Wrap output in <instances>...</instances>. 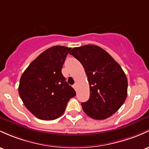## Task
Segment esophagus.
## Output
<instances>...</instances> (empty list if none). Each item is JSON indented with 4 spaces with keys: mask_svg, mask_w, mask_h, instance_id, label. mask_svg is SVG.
<instances>
[{
    "mask_svg": "<svg viewBox=\"0 0 149 149\" xmlns=\"http://www.w3.org/2000/svg\"><path fill=\"white\" fill-rule=\"evenodd\" d=\"M76 86H77V85H76V83H75V84L73 85V88H74V89H76Z\"/></svg>",
    "mask_w": 149,
    "mask_h": 149,
    "instance_id": "34e87169",
    "label": "esophagus"
}]
</instances>
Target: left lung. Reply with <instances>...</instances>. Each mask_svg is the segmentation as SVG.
<instances>
[{"mask_svg":"<svg viewBox=\"0 0 149 149\" xmlns=\"http://www.w3.org/2000/svg\"><path fill=\"white\" fill-rule=\"evenodd\" d=\"M70 54L81 63L90 86V97L82 102L89 117L104 120L115 113L127 95V78L118 63L98 46L75 47Z\"/></svg>","mask_w":149,"mask_h":149,"instance_id":"1","label":"left lung"}]
</instances>
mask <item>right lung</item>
I'll list each match as a JSON object with an SVG mask.
<instances>
[{"mask_svg": "<svg viewBox=\"0 0 149 149\" xmlns=\"http://www.w3.org/2000/svg\"><path fill=\"white\" fill-rule=\"evenodd\" d=\"M71 49L63 46L49 48L30 63L21 76L19 96L27 109L40 120L58 118L76 95L61 73Z\"/></svg>", "mask_w": 149, "mask_h": 149, "instance_id": "1", "label": "right lung"}]
</instances>
